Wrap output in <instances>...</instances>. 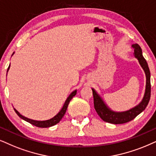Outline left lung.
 <instances>
[{
	"instance_id": "left-lung-1",
	"label": "left lung",
	"mask_w": 156,
	"mask_h": 156,
	"mask_svg": "<svg viewBox=\"0 0 156 156\" xmlns=\"http://www.w3.org/2000/svg\"><path fill=\"white\" fill-rule=\"evenodd\" d=\"M134 50V56L139 61V63L143 69L146 77V84H145V90L143 98L138 105L135 107L127 110L125 112H114L105 104L99 94L96 91L94 88H92L93 96H94V104L96 112L100 117L104 121L109 122L111 124H124L128 122L137 117L138 114L141 113L145 109L146 106L148 104V102L151 98V72H150L148 65L146 60L143 56L141 47L139 44H134L132 45Z\"/></svg>"
}]
</instances>
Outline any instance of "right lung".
<instances>
[{
    "instance_id": "add662e5",
    "label": "right lung",
    "mask_w": 156,
    "mask_h": 156,
    "mask_svg": "<svg viewBox=\"0 0 156 156\" xmlns=\"http://www.w3.org/2000/svg\"><path fill=\"white\" fill-rule=\"evenodd\" d=\"M13 54H14V52L13 53ZM9 68H10V65H9V68H8L7 73H8V71H9ZM76 93H77V90H73V91L71 94H70V95H69L68 97L67 98V99L66 100V101H65V103H64V105L62 107V109H60V111L54 117H52V119H48V120H44V121H37V120H34V119H29V118H27V117H24V116L21 115V114L19 113V112H18L17 110L15 109V108H13V109H14V111L16 112V113L18 114V116H19V117L21 118V119H23V120H25L26 122H29V123L31 124V125L36 126V127H42V128L50 127H52V126L55 125H56V124H58V122H60L61 119H62V118L63 117V116L65 115V114H66L67 108H68V106L69 103H70V100L72 99L73 97L74 96H76Z\"/></svg>"
}]
</instances>
